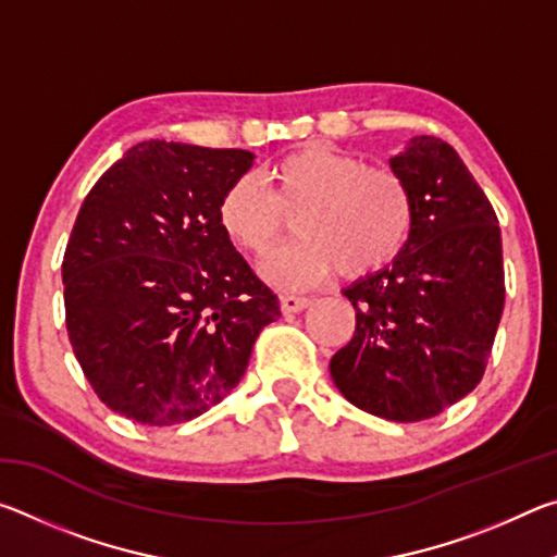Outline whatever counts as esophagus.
<instances>
[{
    "instance_id": "1",
    "label": "esophagus",
    "mask_w": 557,
    "mask_h": 557,
    "mask_svg": "<svg viewBox=\"0 0 557 557\" xmlns=\"http://www.w3.org/2000/svg\"><path fill=\"white\" fill-rule=\"evenodd\" d=\"M309 307V299L307 297H295V295H282L280 297V309L285 314H297L301 309Z\"/></svg>"
}]
</instances>
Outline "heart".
<instances>
[{"label":"heart","instance_id":"heart-1","mask_svg":"<svg viewBox=\"0 0 557 557\" xmlns=\"http://www.w3.org/2000/svg\"><path fill=\"white\" fill-rule=\"evenodd\" d=\"M240 176L219 201L223 233L262 258L295 215L299 238L262 262L268 282L285 289L309 287L338 270L346 280L369 277L400 256L412 233V199L400 176L373 169L332 145H305Z\"/></svg>","mask_w":557,"mask_h":557}]
</instances>
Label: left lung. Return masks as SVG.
<instances>
[{"label":"left lung","mask_w":557,"mask_h":557,"mask_svg":"<svg viewBox=\"0 0 557 557\" xmlns=\"http://www.w3.org/2000/svg\"><path fill=\"white\" fill-rule=\"evenodd\" d=\"M412 233L388 268L344 295L356 332L329 371L348 403L395 422L435 418L482 381L504 312L502 231L459 154L418 135L391 157Z\"/></svg>","instance_id":"8db88e82"}]
</instances>
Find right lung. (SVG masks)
<instances>
[{"label":"right lung","mask_w":557,"mask_h":557,"mask_svg":"<svg viewBox=\"0 0 557 557\" xmlns=\"http://www.w3.org/2000/svg\"><path fill=\"white\" fill-rule=\"evenodd\" d=\"M245 149L149 139L83 201L63 256L65 326L98 398L143 425H178L221 403L280 317L219 223Z\"/></svg>","instance_id":"1"}]
</instances>
